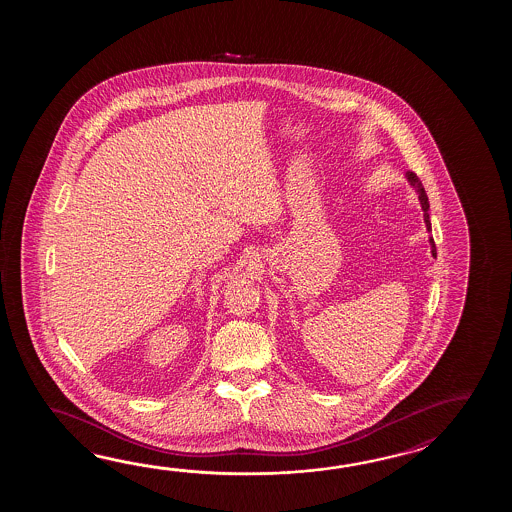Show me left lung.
<instances>
[{
  "label": "left lung",
  "mask_w": 512,
  "mask_h": 512,
  "mask_svg": "<svg viewBox=\"0 0 512 512\" xmlns=\"http://www.w3.org/2000/svg\"><path fill=\"white\" fill-rule=\"evenodd\" d=\"M406 177H408L410 185L414 186L415 190H417V194H419V201H421V207H423V212H425L426 229H428V232H430V230H432V223H430V216H428V208H430V203H428V197H426L425 186H423V183L419 181V177H417L414 172H408ZM430 245H432V256H437L434 240H430Z\"/></svg>",
  "instance_id": "left-lung-1"
}]
</instances>
